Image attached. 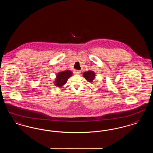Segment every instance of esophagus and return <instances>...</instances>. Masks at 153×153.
Listing matches in <instances>:
<instances>
[{
	"instance_id": "34e87169",
	"label": "esophagus",
	"mask_w": 153,
	"mask_h": 153,
	"mask_svg": "<svg viewBox=\"0 0 153 153\" xmlns=\"http://www.w3.org/2000/svg\"><path fill=\"white\" fill-rule=\"evenodd\" d=\"M81 73V72L80 71H78V70L74 71V73H75L76 74H80Z\"/></svg>"
}]
</instances>
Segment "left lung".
Here are the masks:
<instances>
[{"mask_svg": "<svg viewBox=\"0 0 153 153\" xmlns=\"http://www.w3.org/2000/svg\"><path fill=\"white\" fill-rule=\"evenodd\" d=\"M83 76L88 82H92L95 79V73L94 71H88L83 73Z\"/></svg>", "mask_w": 153, "mask_h": 153, "instance_id": "left-lung-1", "label": "left lung"}]
</instances>
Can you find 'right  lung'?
<instances>
[{
    "instance_id": "obj_1",
    "label": "right lung",
    "mask_w": 153,
    "mask_h": 153,
    "mask_svg": "<svg viewBox=\"0 0 153 153\" xmlns=\"http://www.w3.org/2000/svg\"><path fill=\"white\" fill-rule=\"evenodd\" d=\"M73 73L70 71L59 72L56 74V78L54 81V84L57 87L62 88L65 84L69 77L72 76Z\"/></svg>"
}]
</instances>
